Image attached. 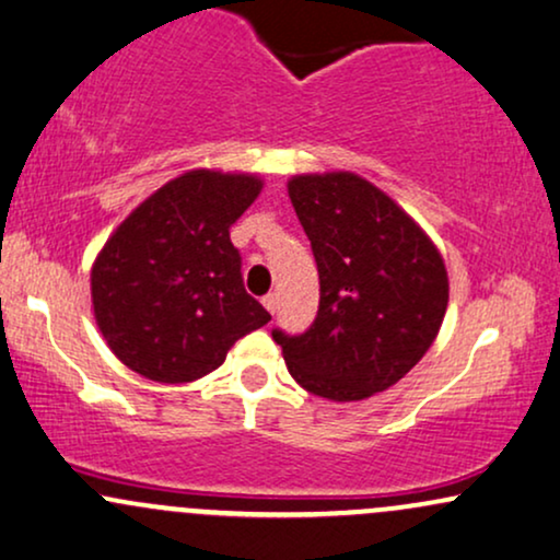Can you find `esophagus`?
<instances>
[{"instance_id": "1", "label": "esophagus", "mask_w": 560, "mask_h": 560, "mask_svg": "<svg viewBox=\"0 0 560 560\" xmlns=\"http://www.w3.org/2000/svg\"><path fill=\"white\" fill-rule=\"evenodd\" d=\"M261 304H265L269 314H275V308H278V293H267L265 299H261Z\"/></svg>"}]
</instances>
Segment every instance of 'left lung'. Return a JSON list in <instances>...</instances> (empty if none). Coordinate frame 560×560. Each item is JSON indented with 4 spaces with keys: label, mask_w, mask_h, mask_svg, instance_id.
Returning <instances> with one entry per match:
<instances>
[{
    "label": "left lung",
    "mask_w": 560,
    "mask_h": 560,
    "mask_svg": "<svg viewBox=\"0 0 560 560\" xmlns=\"http://www.w3.org/2000/svg\"><path fill=\"white\" fill-rule=\"evenodd\" d=\"M319 272L306 332L272 330L288 372L330 400H364L396 385L438 338L448 272L427 233L390 196L353 173L288 180Z\"/></svg>",
    "instance_id": "left-lung-1"
}]
</instances>
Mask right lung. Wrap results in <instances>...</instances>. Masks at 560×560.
Listing matches in <instances>:
<instances>
[{
	"label": "right lung",
	"instance_id": "1",
	"mask_svg": "<svg viewBox=\"0 0 560 560\" xmlns=\"http://www.w3.org/2000/svg\"><path fill=\"white\" fill-rule=\"evenodd\" d=\"M261 190L256 175L190 170L122 220L91 267L104 340L154 383H194L269 312L243 288L230 225Z\"/></svg>",
	"mask_w": 560,
	"mask_h": 560
}]
</instances>
